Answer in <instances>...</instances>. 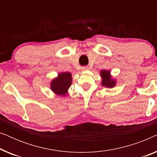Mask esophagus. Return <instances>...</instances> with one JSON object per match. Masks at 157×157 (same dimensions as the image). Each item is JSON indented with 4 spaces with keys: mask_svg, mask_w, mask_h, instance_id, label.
Wrapping results in <instances>:
<instances>
[{
    "mask_svg": "<svg viewBox=\"0 0 157 157\" xmlns=\"http://www.w3.org/2000/svg\"><path fill=\"white\" fill-rule=\"evenodd\" d=\"M89 69V66H83L82 68H81V70L83 71H88Z\"/></svg>",
    "mask_w": 157,
    "mask_h": 157,
    "instance_id": "esophagus-1",
    "label": "esophagus"
}]
</instances>
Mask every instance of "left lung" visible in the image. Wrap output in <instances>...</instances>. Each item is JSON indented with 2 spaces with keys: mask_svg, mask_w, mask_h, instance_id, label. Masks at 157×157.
<instances>
[{
  "mask_svg": "<svg viewBox=\"0 0 157 157\" xmlns=\"http://www.w3.org/2000/svg\"><path fill=\"white\" fill-rule=\"evenodd\" d=\"M102 81L101 84L105 87L113 88L116 85V80L113 79L110 74V71L107 70H103L100 72Z\"/></svg>",
  "mask_w": 157,
  "mask_h": 157,
  "instance_id": "8db88e82",
  "label": "left lung"
}]
</instances>
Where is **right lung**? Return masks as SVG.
I'll use <instances>...</instances> for the list:
<instances>
[{
    "mask_svg": "<svg viewBox=\"0 0 157 157\" xmlns=\"http://www.w3.org/2000/svg\"><path fill=\"white\" fill-rule=\"evenodd\" d=\"M71 83V74L69 72L61 73L51 81V89L57 95L66 96Z\"/></svg>",
    "mask_w": 157,
    "mask_h": 157,
    "instance_id": "obj_1",
    "label": "right lung"
}]
</instances>
